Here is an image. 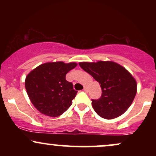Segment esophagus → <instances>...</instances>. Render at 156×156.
<instances>
[{
  "label": "esophagus",
  "mask_w": 156,
  "mask_h": 156,
  "mask_svg": "<svg viewBox=\"0 0 156 156\" xmlns=\"http://www.w3.org/2000/svg\"><path fill=\"white\" fill-rule=\"evenodd\" d=\"M83 90L85 91V92H87V90H88V89H87V87H84Z\"/></svg>",
  "instance_id": "34e87169"
}]
</instances>
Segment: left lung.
<instances>
[{"label":"left lung","mask_w":156,"mask_h":156,"mask_svg":"<svg viewBox=\"0 0 156 156\" xmlns=\"http://www.w3.org/2000/svg\"><path fill=\"white\" fill-rule=\"evenodd\" d=\"M80 67L100 84L102 95L92 100L94 110L106 119L117 118L128 110L137 92L136 80L124 67L112 61L83 62Z\"/></svg>","instance_id":"8db88e82"}]
</instances>
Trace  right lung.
<instances>
[{"label": "right lung", "mask_w": 156, "mask_h": 156, "mask_svg": "<svg viewBox=\"0 0 156 156\" xmlns=\"http://www.w3.org/2000/svg\"><path fill=\"white\" fill-rule=\"evenodd\" d=\"M76 66V62H47L27 75V94L39 112L55 117L70 107L78 92L73 89V83L66 80V74Z\"/></svg>", "instance_id": "obj_1"}]
</instances>
